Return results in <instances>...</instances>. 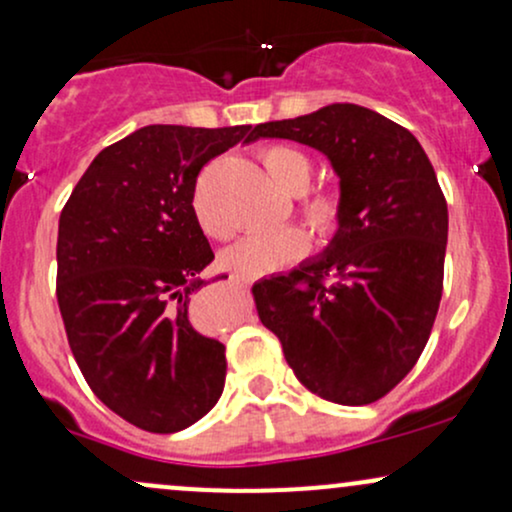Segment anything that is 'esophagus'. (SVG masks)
Wrapping results in <instances>:
<instances>
[{
	"label": "esophagus",
	"instance_id": "obj_1",
	"mask_svg": "<svg viewBox=\"0 0 512 512\" xmlns=\"http://www.w3.org/2000/svg\"><path fill=\"white\" fill-rule=\"evenodd\" d=\"M231 279H233V281H238V284H250L252 276H248V274H233Z\"/></svg>",
	"mask_w": 512,
	"mask_h": 512
}]
</instances>
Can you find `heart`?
I'll return each instance as SVG.
<instances>
[{
  "mask_svg": "<svg viewBox=\"0 0 512 512\" xmlns=\"http://www.w3.org/2000/svg\"><path fill=\"white\" fill-rule=\"evenodd\" d=\"M260 161L274 185L284 190L286 195L298 197L310 187L313 163L303 151L284 144L264 146L260 151ZM301 209L305 219L320 236H332L342 226L344 202L337 192H313V195L303 199ZM199 221H202L204 231L211 233V236H219V231L211 226L202 211H199ZM305 250H308V238H305L301 228H281V231L274 233H257V236H250L243 243L233 245L231 250L223 252V262L240 274L260 276L298 260Z\"/></svg>",
  "mask_w": 512,
  "mask_h": 512,
  "instance_id": "heart-1",
  "label": "heart"
}]
</instances>
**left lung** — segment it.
I'll use <instances>...</instances> for the list:
<instances>
[{"instance_id": "left-lung-1", "label": "left lung", "mask_w": 512, "mask_h": 512, "mask_svg": "<svg viewBox=\"0 0 512 512\" xmlns=\"http://www.w3.org/2000/svg\"><path fill=\"white\" fill-rule=\"evenodd\" d=\"M255 134L325 154L344 202L320 255L252 286L262 325L317 397L375 402L419 361L443 296L448 204L436 170L409 129L354 103Z\"/></svg>"}]
</instances>
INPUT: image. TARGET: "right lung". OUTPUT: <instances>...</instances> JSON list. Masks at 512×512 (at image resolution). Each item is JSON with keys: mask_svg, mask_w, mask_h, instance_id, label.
Here are the masks:
<instances>
[{"mask_svg": "<svg viewBox=\"0 0 512 512\" xmlns=\"http://www.w3.org/2000/svg\"><path fill=\"white\" fill-rule=\"evenodd\" d=\"M252 125H149L93 158L57 231V303L88 387L151 433L192 426L219 402L226 346L190 322L214 260L199 226V170Z\"/></svg>", "mask_w": 512, "mask_h": 512, "instance_id": "obj_1", "label": "right lung"}]
</instances>
